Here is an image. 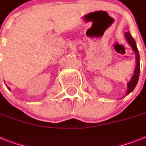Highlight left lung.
<instances>
[{
	"instance_id": "1",
	"label": "left lung",
	"mask_w": 146,
	"mask_h": 146,
	"mask_svg": "<svg viewBox=\"0 0 146 146\" xmlns=\"http://www.w3.org/2000/svg\"><path fill=\"white\" fill-rule=\"evenodd\" d=\"M124 36L127 39V42H128V44L130 45L132 48L133 52L135 53V56H136V67H135V70H134L133 76H132L131 80L128 83H127V92L126 96H128L130 92L133 91V89H135L137 82L139 80V73H140V63H139V50L137 47H136V44L135 40L133 39V38L132 37V35H130L129 32H127L125 33Z\"/></svg>"
}]
</instances>
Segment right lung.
Returning a JSON list of instances; mask_svg holds the SVG:
<instances>
[{"label": "right lung", "mask_w": 146, "mask_h": 146, "mask_svg": "<svg viewBox=\"0 0 146 146\" xmlns=\"http://www.w3.org/2000/svg\"><path fill=\"white\" fill-rule=\"evenodd\" d=\"M6 86H7V85H6ZM7 89H9V90H10V87H8V86H7Z\"/></svg>", "instance_id": "add662e5"}]
</instances>
